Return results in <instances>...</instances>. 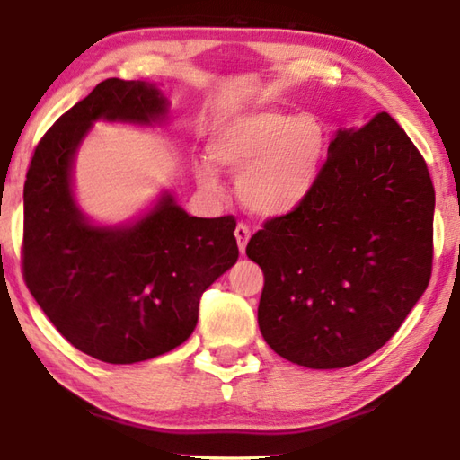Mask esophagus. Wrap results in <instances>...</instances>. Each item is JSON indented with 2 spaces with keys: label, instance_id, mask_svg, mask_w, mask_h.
Here are the masks:
<instances>
[{
  "label": "esophagus",
  "instance_id": "34e87169",
  "mask_svg": "<svg viewBox=\"0 0 460 460\" xmlns=\"http://www.w3.org/2000/svg\"><path fill=\"white\" fill-rule=\"evenodd\" d=\"M235 239H237V245H239L241 255H245L247 243H249V239H251V229L247 227L245 223H239L237 227H235Z\"/></svg>",
  "mask_w": 460,
  "mask_h": 460
}]
</instances>
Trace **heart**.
Here are the masks:
<instances>
[{"mask_svg": "<svg viewBox=\"0 0 460 460\" xmlns=\"http://www.w3.org/2000/svg\"><path fill=\"white\" fill-rule=\"evenodd\" d=\"M324 148V132L312 116L255 111L223 124L209 142V155L221 170L239 173L241 203L259 217L272 219L306 201L316 185ZM195 172L205 190H221L211 164H199Z\"/></svg>", "mask_w": 460, "mask_h": 460, "instance_id": "obj_1", "label": "heart"}]
</instances>
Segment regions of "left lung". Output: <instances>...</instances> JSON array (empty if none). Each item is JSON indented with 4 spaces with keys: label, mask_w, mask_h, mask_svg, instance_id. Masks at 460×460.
<instances>
[{
    "label": "left lung",
    "mask_w": 460,
    "mask_h": 460,
    "mask_svg": "<svg viewBox=\"0 0 460 460\" xmlns=\"http://www.w3.org/2000/svg\"><path fill=\"white\" fill-rule=\"evenodd\" d=\"M435 190L387 112L338 130L314 190L251 237L265 275L259 328L292 364L354 366L403 324L433 267Z\"/></svg>",
    "instance_id": "8db88e82"
}]
</instances>
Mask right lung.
Wrapping results in <instances>:
<instances>
[{
    "label": "right lung",
    "mask_w": 460,
    "mask_h": 460,
    "mask_svg": "<svg viewBox=\"0 0 460 460\" xmlns=\"http://www.w3.org/2000/svg\"><path fill=\"white\" fill-rule=\"evenodd\" d=\"M165 112L154 84L106 79L45 132L27 170V288L76 349L106 364H136L183 344L201 295L239 257L233 215L193 217L170 193L116 227L93 225L76 208L73 160L93 122L152 124Z\"/></svg>",
    "instance_id": "add662e5"
}]
</instances>
